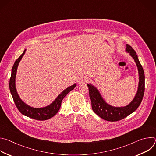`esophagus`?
<instances>
[{
  "mask_svg": "<svg viewBox=\"0 0 156 156\" xmlns=\"http://www.w3.org/2000/svg\"><path fill=\"white\" fill-rule=\"evenodd\" d=\"M87 81V77L86 76H81L78 79V83L80 84H84Z\"/></svg>",
  "mask_w": 156,
  "mask_h": 156,
  "instance_id": "34e87169",
  "label": "esophagus"
}]
</instances>
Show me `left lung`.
<instances>
[{
	"label": "left lung",
	"instance_id": "obj_1",
	"mask_svg": "<svg viewBox=\"0 0 156 156\" xmlns=\"http://www.w3.org/2000/svg\"><path fill=\"white\" fill-rule=\"evenodd\" d=\"M126 52L129 53L134 59L137 66L139 75L137 93L129 104L124 107H114L110 105L104 100L99 90L94 86L91 84H87L93 111L98 116L107 121H119L125 119L135 112L140 106L144 96L145 76L143 69L138 60L136 52L128 44H126Z\"/></svg>",
	"mask_w": 156,
	"mask_h": 156
}]
</instances>
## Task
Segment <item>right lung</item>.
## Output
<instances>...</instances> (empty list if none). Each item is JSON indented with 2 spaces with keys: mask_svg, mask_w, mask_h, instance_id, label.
<instances>
[{
  "mask_svg": "<svg viewBox=\"0 0 156 156\" xmlns=\"http://www.w3.org/2000/svg\"><path fill=\"white\" fill-rule=\"evenodd\" d=\"M26 50L27 49H25L23 51V54L16 60L12 67L11 77L9 82L10 91L17 108L22 114L30 118L37 120H48L54 117L58 112V111L60 108L61 103L63 99L69 92L73 90V89L76 86V84H74L68 87L67 88H66L50 105L48 106L41 108H34L25 104L20 99L16 91V89L15 86V78L18 64L20 60H21L22 57H23L26 52Z\"/></svg>",
  "mask_w": 156,
  "mask_h": 156,
  "instance_id": "add662e5",
  "label": "right lung"
}]
</instances>
